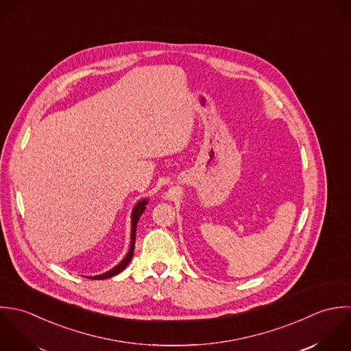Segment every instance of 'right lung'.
Wrapping results in <instances>:
<instances>
[{"mask_svg":"<svg viewBox=\"0 0 351 351\" xmlns=\"http://www.w3.org/2000/svg\"><path fill=\"white\" fill-rule=\"evenodd\" d=\"M147 204V201H141L137 204V206L134 208L133 214H132V243H130V250L126 255V258L118 265L115 266L112 270L101 274V276H96V277H88L90 280H107L110 277H114L117 274H119L121 271H123L126 269V266L130 263L132 258H133V254H134V244H136V229H137V222L140 219L141 214L145 211V205Z\"/></svg>","mask_w":351,"mask_h":351,"instance_id":"add662e5","label":"right lung"}]
</instances>
